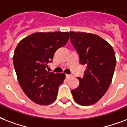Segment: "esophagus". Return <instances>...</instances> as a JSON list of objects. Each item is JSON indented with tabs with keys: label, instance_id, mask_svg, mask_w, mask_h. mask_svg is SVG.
<instances>
[{
	"label": "esophagus",
	"instance_id": "1",
	"mask_svg": "<svg viewBox=\"0 0 127 127\" xmlns=\"http://www.w3.org/2000/svg\"><path fill=\"white\" fill-rule=\"evenodd\" d=\"M65 76H66L67 79H69V78H70L71 77V75H69V74H66L65 75Z\"/></svg>",
	"mask_w": 127,
	"mask_h": 127
}]
</instances>
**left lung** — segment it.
I'll return each instance as SVG.
<instances>
[{
  "label": "left lung",
  "mask_w": 127,
  "mask_h": 127,
  "mask_svg": "<svg viewBox=\"0 0 127 127\" xmlns=\"http://www.w3.org/2000/svg\"><path fill=\"white\" fill-rule=\"evenodd\" d=\"M71 42L77 50L80 64L87 65L79 85L71 90L74 101L88 106L101 99L111 83L116 65L113 48L96 34L69 32Z\"/></svg>",
  "instance_id": "1"
}]
</instances>
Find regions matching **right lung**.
<instances>
[{"mask_svg": "<svg viewBox=\"0 0 127 127\" xmlns=\"http://www.w3.org/2000/svg\"><path fill=\"white\" fill-rule=\"evenodd\" d=\"M68 32H36L24 38L14 51L13 63L17 79L27 97L39 105L56 101L65 75L46 70L58 48L67 44Z\"/></svg>", "mask_w": 127, "mask_h": 127, "instance_id": "right-lung-1", "label": "right lung"}]
</instances>
